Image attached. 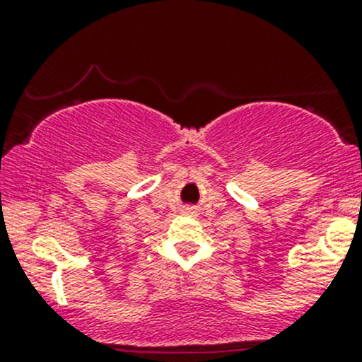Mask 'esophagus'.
<instances>
[{
    "instance_id": "34e87169",
    "label": "esophagus",
    "mask_w": 362,
    "mask_h": 362,
    "mask_svg": "<svg viewBox=\"0 0 362 362\" xmlns=\"http://www.w3.org/2000/svg\"><path fill=\"white\" fill-rule=\"evenodd\" d=\"M185 214H192V215H194V214H196V211H194V210H192V208H187V210H185Z\"/></svg>"
}]
</instances>
